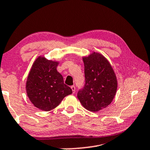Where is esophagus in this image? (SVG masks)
Returning a JSON list of instances; mask_svg holds the SVG:
<instances>
[{
  "instance_id": "esophagus-1",
  "label": "esophagus",
  "mask_w": 150,
  "mask_h": 150,
  "mask_svg": "<svg viewBox=\"0 0 150 150\" xmlns=\"http://www.w3.org/2000/svg\"><path fill=\"white\" fill-rule=\"evenodd\" d=\"M71 89H72V91H73V93H75V87L74 86V85H72V86L71 87Z\"/></svg>"
}]
</instances>
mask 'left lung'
<instances>
[{
  "label": "left lung",
  "instance_id": "left-lung-1",
  "mask_svg": "<svg viewBox=\"0 0 150 150\" xmlns=\"http://www.w3.org/2000/svg\"><path fill=\"white\" fill-rule=\"evenodd\" d=\"M85 84L77 93L81 105L88 111H99L110 105L117 89V79L112 66L103 54L92 52L82 57Z\"/></svg>",
  "mask_w": 150,
  "mask_h": 150
}]
</instances>
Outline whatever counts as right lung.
Wrapping results in <instances>:
<instances>
[{
	"mask_svg": "<svg viewBox=\"0 0 150 150\" xmlns=\"http://www.w3.org/2000/svg\"><path fill=\"white\" fill-rule=\"evenodd\" d=\"M59 62L39 56L33 63L26 81V91L33 105L49 111L57 107L72 89L64 83L57 67Z\"/></svg>",
	"mask_w": 150,
	"mask_h": 150,
	"instance_id": "add662e5",
	"label": "right lung"
}]
</instances>
